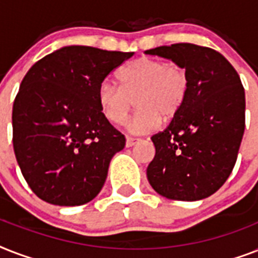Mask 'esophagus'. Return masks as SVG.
<instances>
[{
	"instance_id": "1",
	"label": "esophagus",
	"mask_w": 258,
	"mask_h": 258,
	"mask_svg": "<svg viewBox=\"0 0 258 258\" xmlns=\"http://www.w3.org/2000/svg\"><path fill=\"white\" fill-rule=\"evenodd\" d=\"M138 143V139L135 138H131V137H127L125 138V147H133Z\"/></svg>"
}]
</instances>
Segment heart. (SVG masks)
I'll list each match as a JSON object with an SVG mask.
<instances>
[{"label": "heart", "mask_w": 258, "mask_h": 258, "mask_svg": "<svg viewBox=\"0 0 258 258\" xmlns=\"http://www.w3.org/2000/svg\"><path fill=\"white\" fill-rule=\"evenodd\" d=\"M120 84L104 79L97 88V101L104 117L112 124H123L137 99V113L128 128L147 134L163 120L179 112L188 93V76L175 64L141 57L125 66L119 74Z\"/></svg>", "instance_id": "b5f03b06"}]
</instances>
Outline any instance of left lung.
I'll return each mask as SVG.
<instances>
[{
    "label": "left lung",
    "instance_id": "8db88e82",
    "mask_svg": "<svg viewBox=\"0 0 258 258\" xmlns=\"http://www.w3.org/2000/svg\"><path fill=\"white\" fill-rule=\"evenodd\" d=\"M182 67L188 93L167 128L151 137L155 157L147 179L169 200L200 201L230 175L245 130V91L232 64L217 50L172 44L145 52Z\"/></svg>",
    "mask_w": 258,
    "mask_h": 258
}]
</instances>
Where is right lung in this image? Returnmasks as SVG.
<instances>
[{
  "label": "right lung",
  "instance_id": "obj_1",
  "mask_svg": "<svg viewBox=\"0 0 258 258\" xmlns=\"http://www.w3.org/2000/svg\"><path fill=\"white\" fill-rule=\"evenodd\" d=\"M133 54L62 46L28 71L13 104V147L38 198L79 206L100 192L125 138L101 112L97 88Z\"/></svg>",
  "mask_w": 258,
  "mask_h": 258
}]
</instances>
